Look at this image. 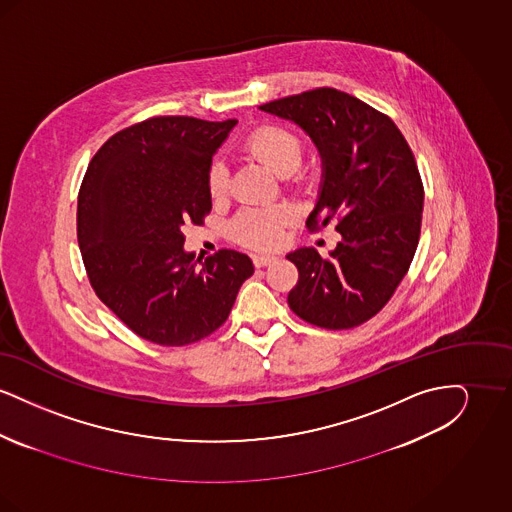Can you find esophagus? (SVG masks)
Masks as SVG:
<instances>
[{
  "label": "esophagus",
  "instance_id": "1",
  "mask_svg": "<svg viewBox=\"0 0 512 512\" xmlns=\"http://www.w3.org/2000/svg\"><path fill=\"white\" fill-rule=\"evenodd\" d=\"M276 257L274 255H253V265L257 268L267 267L270 263H274Z\"/></svg>",
  "mask_w": 512,
  "mask_h": 512
}]
</instances>
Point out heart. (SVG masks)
Masks as SVG:
<instances>
[{
    "instance_id": "heart-1",
    "label": "heart",
    "mask_w": 512,
    "mask_h": 512,
    "mask_svg": "<svg viewBox=\"0 0 512 512\" xmlns=\"http://www.w3.org/2000/svg\"><path fill=\"white\" fill-rule=\"evenodd\" d=\"M244 151L274 174H286L301 163L303 147L299 138L284 126L265 124L251 132L244 142ZM209 194L222 199L228 192V171L217 163L209 172ZM288 207H249L234 220V234L245 245L270 249L282 242L284 226L292 222Z\"/></svg>"
}]
</instances>
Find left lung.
Masks as SVG:
<instances>
[{
  "label": "left lung",
  "instance_id": "1",
  "mask_svg": "<svg viewBox=\"0 0 512 512\" xmlns=\"http://www.w3.org/2000/svg\"><path fill=\"white\" fill-rule=\"evenodd\" d=\"M259 109L297 124L317 147L322 180L307 226L334 220L341 234L328 259L315 247L286 255L299 270L290 309L328 330L359 326L390 301L418 245L424 188L413 151L390 117L334 88Z\"/></svg>",
  "mask_w": 512,
  "mask_h": 512
}]
</instances>
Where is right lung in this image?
<instances>
[{"label":"right lung","instance_id":"1","mask_svg":"<svg viewBox=\"0 0 512 512\" xmlns=\"http://www.w3.org/2000/svg\"><path fill=\"white\" fill-rule=\"evenodd\" d=\"M236 119L153 117L111 136L84 174L76 232L99 299L140 338L188 345L228 318L251 259L184 249V222L211 211L213 155Z\"/></svg>","mask_w":512,"mask_h":512}]
</instances>
